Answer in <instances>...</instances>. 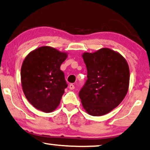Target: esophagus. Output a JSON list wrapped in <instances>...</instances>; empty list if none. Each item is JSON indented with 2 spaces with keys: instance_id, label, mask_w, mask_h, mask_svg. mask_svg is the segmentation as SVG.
I'll return each instance as SVG.
<instances>
[{
  "instance_id": "34e87169",
  "label": "esophagus",
  "mask_w": 150,
  "mask_h": 150,
  "mask_svg": "<svg viewBox=\"0 0 150 150\" xmlns=\"http://www.w3.org/2000/svg\"><path fill=\"white\" fill-rule=\"evenodd\" d=\"M69 88L71 90H73L75 89V86H74L73 83H71V84L69 85Z\"/></svg>"
}]
</instances>
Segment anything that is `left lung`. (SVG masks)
Wrapping results in <instances>:
<instances>
[{"mask_svg": "<svg viewBox=\"0 0 150 150\" xmlns=\"http://www.w3.org/2000/svg\"><path fill=\"white\" fill-rule=\"evenodd\" d=\"M88 79L79 93L85 110L102 116L120 104L128 91L129 70L122 55L103 48L82 55Z\"/></svg>", "mask_w": 150, "mask_h": 150, "instance_id": "left-lung-1", "label": "left lung"}]
</instances>
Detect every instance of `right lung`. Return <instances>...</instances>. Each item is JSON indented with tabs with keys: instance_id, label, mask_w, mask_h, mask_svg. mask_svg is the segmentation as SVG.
Masks as SVG:
<instances>
[{
	"instance_id": "right-lung-1",
	"label": "right lung",
	"mask_w": 150,
	"mask_h": 150,
	"mask_svg": "<svg viewBox=\"0 0 150 150\" xmlns=\"http://www.w3.org/2000/svg\"><path fill=\"white\" fill-rule=\"evenodd\" d=\"M66 53L50 47L31 51L21 67V83L26 98L35 108L51 112L58 106L68 86L60 66Z\"/></svg>"
}]
</instances>
